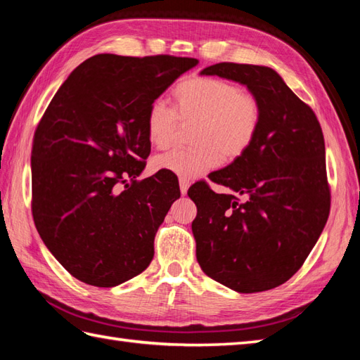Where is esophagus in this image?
<instances>
[{
    "label": "esophagus",
    "instance_id": "1",
    "mask_svg": "<svg viewBox=\"0 0 360 360\" xmlns=\"http://www.w3.org/2000/svg\"><path fill=\"white\" fill-rule=\"evenodd\" d=\"M190 187V181L186 178H179V188L182 195H187V190Z\"/></svg>",
    "mask_w": 360,
    "mask_h": 360
}]
</instances>
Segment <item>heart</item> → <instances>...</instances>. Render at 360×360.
Wrapping results in <instances>:
<instances>
[{"label":"heart","mask_w":360,"mask_h":360,"mask_svg":"<svg viewBox=\"0 0 360 360\" xmlns=\"http://www.w3.org/2000/svg\"><path fill=\"white\" fill-rule=\"evenodd\" d=\"M174 110L164 101L150 105L147 114V137L153 147L167 148L172 143L178 119L195 122L190 150H172L153 159L156 170L173 173L181 178H195L215 168L219 156L235 160L254 143L262 106L248 91L233 83L193 75L176 85Z\"/></svg>","instance_id":"heart-1"}]
</instances>
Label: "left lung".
<instances>
[{"instance_id": "left-lung-1", "label": "left lung", "mask_w": 360, "mask_h": 360, "mask_svg": "<svg viewBox=\"0 0 360 360\" xmlns=\"http://www.w3.org/2000/svg\"><path fill=\"white\" fill-rule=\"evenodd\" d=\"M201 75L248 86L262 106L252 147L188 188L196 204V259L210 278L236 292L274 289L300 269L331 207L325 141L314 111L267 66L217 63Z\"/></svg>"}]
</instances>
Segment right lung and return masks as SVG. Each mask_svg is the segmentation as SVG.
<instances>
[{
    "label": "right lung",
    "instance_id": "add662e5",
    "mask_svg": "<svg viewBox=\"0 0 360 360\" xmlns=\"http://www.w3.org/2000/svg\"><path fill=\"white\" fill-rule=\"evenodd\" d=\"M196 65L98 53L70 74L35 129L34 223L57 262L86 285L117 286L151 263L158 229L181 192L168 172L136 179L151 150L147 114Z\"/></svg>",
    "mask_w": 360,
    "mask_h": 360
}]
</instances>
